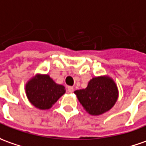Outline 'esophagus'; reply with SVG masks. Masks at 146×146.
Returning a JSON list of instances; mask_svg holds the SVG:
<instances>
[{
	"label": "esophagus",
	"mask_w": 146,
	"mask_h": 146,
	"mask_svg": "<svg viewBox=\"0 0 146 146\" xmlns=\"http://www.w3.org/2000/svg\"><path fill=\"white\" fill-rule=\"evenodd\" d=\"M73 91H74L73 87H72V86H69V87H68V92H69V93H73Z\"/></svg>",
	"instance_id": "obj_1"
}]
</instances>
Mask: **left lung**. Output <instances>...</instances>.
Instances as JSON below:
<instances>
[{
    "instance_id": "left-lung-1",
    "label": "left lung",
    "mask_w": 146,
    "mask_h": 146,
    "mask_svg": "<svg viewBox=\"0 0 146 146\" xmlns=\"http://www.w3.org/2000/svg\"><path fill=\"white\" fill-rule=\"evenodd\" d=\"M74 94L90 114L101 115L114 106L118 97L117 87L110 77H94L86 89L76 90Z\"/></svg>"
}]
</instances>
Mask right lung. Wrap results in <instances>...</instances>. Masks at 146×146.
<instances>
[{
  "label": "right lung",
  "instance_id": "add662e5",
  "mask_svg": "<svg viewBox=\"0 0 146 146\" xmlns=\"http://www.w3.org/2000/svg\"><path fill=\"white\" fill-rule=\"evenodd\" d=\"M28 99L40 110H48L65 93V87L55 83L48 75H36L25 86Z\"/></svg>",
  "mask_w": 146,
  "mask_h": 146
}]
</instances>
